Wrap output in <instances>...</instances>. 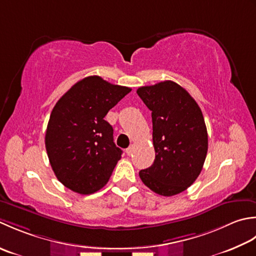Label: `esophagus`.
<instances>
[{
  "label": "esophagus",
  "instance_id": "1",
  "mask_svg": "<svg viewBox=\"0 0 256 256\" xmlns=\"http://www.w3.org/2000/svg\"><path fill=\"white\" fill-rule=\"evenodd\" d=\"M132 150H134V147H132V146H130V147H128V148L126 149V152H127V154H128V156L132 154Z\"/></svg>",
  "mask_w": 256,
  "mask_h": 256
}]
</instances>
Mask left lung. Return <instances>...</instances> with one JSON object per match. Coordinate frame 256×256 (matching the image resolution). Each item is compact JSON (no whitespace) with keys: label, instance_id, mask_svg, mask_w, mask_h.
<instances>
[{"label":"left lung","instance_id":"8db88e82","mask_svg":"<svg viewBox=\"0 0 256 256\" xmlns=\"http://www.w3.org/2000/svg\"><path fill=\"white\" fill-rule=\"evenodd\" d=\"M152 117L154 164L139 172L150 190L171 196L186 190L199 176L208 152L204 118L184 87L164 80L137 90Z\"/></svg>","mask_w":256,"mask_h":256}]
</instances>
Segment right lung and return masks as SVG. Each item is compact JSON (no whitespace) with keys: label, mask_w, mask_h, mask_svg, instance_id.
I'll return each mask as SVG.
<instances>
[{"label":"right lung","mask_w":256,"mask_h":256,"mask_svg":"<svg viewBox=\"0 0 256 256\" xmlns=\"http://www.w3.org/2000/svg\"><path fill=\"white\" fill-rule=\"evenodd\" d=\"M132 90L99 76L77 82L52 110L45 147L56 178L80 194L105 186L122 150L114 142V129L105 119Z\"/></svg>","instance_id":"1"}]
</instances>
